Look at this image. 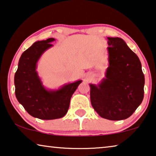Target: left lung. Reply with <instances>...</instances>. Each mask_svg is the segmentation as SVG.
I'll use <instances>...</instances> for the list:
<instances>
[{"instance_id":"left-lung-1","label":"left lung","mask_w":156,"mask_h":156,"mask_svg":"<svg viewBox=\"0 0 156 156\" xmlns=\"http://www.w3.org/2000/svg\"><path fill=\"white\" fill-rule=\"evenodd\" d=\"M107 38L109 66L99 85L90 84V100L101 118L125 120L143 101L144 75L137 55L122 38Z\"/></svg>"}]
</instances>
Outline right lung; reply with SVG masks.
<instances>
[{"mask_svg":"<svg viewBox=\"0 0 156 156\" xmlns=\"http://www.w3.org/2000/svg\"><path fill=\"white\" fill-rule=\"evenodd\" d=\"M55 38L37 41L25 50L19 61L15 75V95L28 113L42 120L64 117L70 105L72 95L82 80L69 83L57 90H46L42 85L36 69L43 53L53 45Z\"/></svg>","mask_w":156,"mask_h":156,"instance_id":"add662e5","label":"right lung"}]
</instances>
